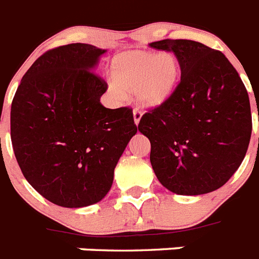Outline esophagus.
Listing matches in <instances>:
<instances>
[{
    "mask_svg": "<svg viewBox=\"0 0 259 259\" xmlns=\"http://www.w3.org/2000/svg\"><path fill=\"white\" fill-rule=\"evenodd\" d=\"M142 111L139 110H134V121L135 124L139 125V123H140V119H142Z\"/></svg>",
    "mask_w": 259,
    "mask_h": 259,
    "instance_id": "obj_1",
    "label": "esophagus"
}]
</instances>
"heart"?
Segmentation results:
<instances>
[{"mask_svg": "<svg viewBox=\"0 0 259 259\" xmlns=\"http://www.w3.org/2000/svg\"><path fill=\"white\" fill-rule=\"evenodd\" d=\"M110 93L124 99L125 93H136L139 103L157 108L172 98L180 79V62L170 51L156 55L151 51H127L111 63Z\"/></svg>", "mask_w": 259, "mask_h": 259, "instance_id": "b5f03b06", "label": "heart"}]
</instances>
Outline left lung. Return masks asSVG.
Here are the masks:
<instances>
[{
	"label": "left lung",
	"mask_w": 259,
	"mask_h": 259,
	"mask_svg": "<svg viewBox=\"0 0 259 259\" xmlns=\"http://www.w3.org/2000/svg\"><path fill=\"white\" fill-rule=\"evenodd\" d=\"M173 51L181 80L166 103L142 116L151 164L163 187L183 196L221 188L242 163L251 136L247 91L221 51L189 39L149 44Z\"/></svg>",
	"instance_id": "obj_1"
}]
</instances>
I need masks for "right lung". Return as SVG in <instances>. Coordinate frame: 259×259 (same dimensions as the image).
<instances>
[{"label":"right lung","instance_id":"right-lung-1","mask_svg":"<svg viewBox=\"0 0 259 259\" xmlns=\"http://www.w3.org/2000/svg\"><path fill=\"white\" fill-rule=\"evenodd\" d=\"M106 51L71 44L45 53L13 99L10 135L19 168L38 193L63 208L106 197L138 132L131 108L100 103L107 83L94 70Z\"/></svg>","mask_w":259,"mask_h":259}]
</instances>
